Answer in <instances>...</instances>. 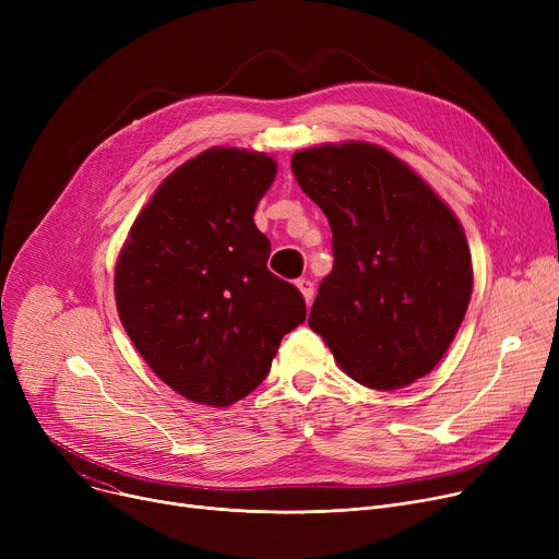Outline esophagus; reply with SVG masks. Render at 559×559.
I'll use <instances>...</instances> for the list:
<instances>
[{
    "label": "esophagus",
    "mask_w": 559,
    "mask_h": 559,
    "mask_svg": "<svg viewBox=\"0 0 559 559\" xmlns=\"http://www.w3.org/2000/svg\"><path fill=\"white\" fill-rule=\"evenodd\" d=\"M297 287H299V292L304 295L306 304H312V297H314V285H312V281L299 278V281H297Z\"/></svg>",
    "instance_id": "34e87169"
}]
</instances>
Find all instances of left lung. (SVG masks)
<instances>
[{
	"mask_svg": "<svg viewBox=\"0 0 559 559\" xmlns=\"http://www.w3.org/2000/svg\"><path fill=\"white\" fill-rule=\"evenodd\" d=\"M292 171L333 230V272L319 285L310 329L360 385L415 383L442 360L472 299V251L457 217L378 144L301 150Z\"/></svg>",
	"mask_w": 559,
	"mask_h": 559,
	"instance_id": "left-lung-1",
	"label": "left lung"
}]
</instances>
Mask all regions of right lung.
<instances>
[{
    "label": "right lung",
    "instance_id": "add662e5",
    "mask_svg": "<svg viewBox=\"0 0 559 559\" xmlns=\"http://www.w3.org/2000/svg\"><path fill=\"white\" fill-rule=\"evenodd\" d=\"M274 176L267 154L201 152L158 186L117 258L122 326L192 403L226 407L251 394L306 319L301 292L267 270L272 247L253 224Z\"/></svg>",
    "mask_w": 559,
    "mask_h": 559
}]
</instances>
